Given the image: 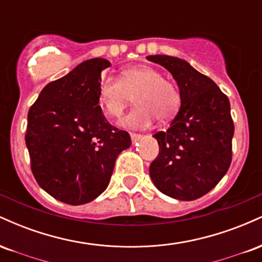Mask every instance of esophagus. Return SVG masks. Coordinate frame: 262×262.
Returning a JSON list of instances; mask_svg holds the SVG:
<instances>
[{
  "mask_svg": "<svg viewBox=\"0 0 262 262\" xmlns=\"http://www.w3.org/2000/svg\"><path fill=\"white\" fill-rule=\"evenodd\" d=\"M141 137H143V135H141V134L130 133V138H132V141H133V143H135V141H138V140H140Z\"/></svg>",
  "mask_w": 262,
  "mask_h": 262,
  "instance_id": "34e87169",
  "label": "esophagus"
}]
</instances>
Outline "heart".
<instances>
[{
	"instance_id": "1",
	"label": "heart",
	"mask_w": 262,
	"mask_h": 262,
	"mask_svg": "<svg viewBox=\"0 0 262 262\" xmlns=\"http://www.w3.org/2000/svg\"><path fill=\"white\" fill-rule=\"evenodd\" d=\"M130 96H134L137 106L122 121L128 128H148L155 118L159 122H169L181 107L179 87L148 65L124 69L119 80L107 77L98 87V103L111 118H121L130 102Z\"/></svg>"
}]
</instances>
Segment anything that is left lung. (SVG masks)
<instances>
[{
    "label": "left lung",
    "mask_w": 262,
    "mask_h": 262,
    "mask_svg": "<svg viewBox=\"0 0 262 262\" xmlns=\"http://www.w3.org/2000/svg\"><path fill=\"white\" fill-rule=\"evenodd\" d=\"M148 60L167 69L181 92L176 118L167 130L152 135L159 154L150 176L166 196L197 200L214 188L230 166L234 123L229 100L214 81L185 60L167 55Z\"/></svg>",
    "instance_id": "left-lung-1"
}]
</instances>
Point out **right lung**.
<instances>
[{
	"mask_svg": "<svg viewBox=\"0 0 262 262\" xmlns=\"http://www.w3.org/2000/svg\"><path fill=\"white\" fill-rule=\"evenodd\" d=\"M91 59L48 83L28 112L26 144L38 185L61 202L79 206L110 183L114 162L130 146L128 132L113 127L98 106L102 70Z\"/></svg>",
	"mask_w": 262,
	"mask_h": 262,
	"instance_id": "obj_1",
	"label": "right lung"
}]
</instances>
